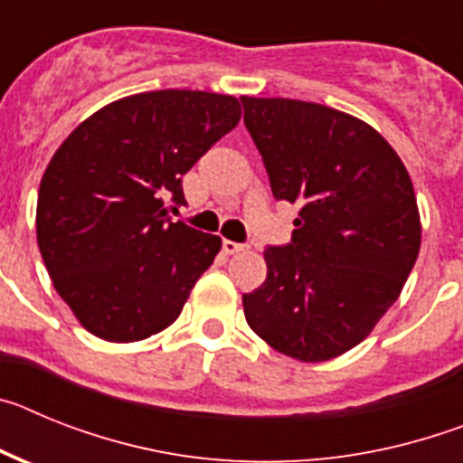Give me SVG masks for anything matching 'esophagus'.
Returning <instances> with one entry per match:
<instances>
[{"instance_id": "1", "label": "esophagus", "mask_w": 463, "mask_h": 463, "mask_svg": "<svg viewBox=\"0 0 463 463\" xmlns=\"http://www.w3.org/2000/svg\"><path fill=\"white\" fill-rule=\"evenodd\" d=\"M222 250L227 252V255H236V252H243L248 250V245L245 243H236V241H222Z\"/></svg>"}]
</instances>
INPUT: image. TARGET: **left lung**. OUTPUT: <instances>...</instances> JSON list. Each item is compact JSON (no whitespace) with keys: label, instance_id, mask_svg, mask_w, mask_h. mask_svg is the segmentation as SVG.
I'll return each mask as SVG.
<instances>
[{"label":"left lung","instance_id":"8db88e82","mask_svg":"<svg viewBox=\"0 0 463 463\" xmlns=\"http://www.w3.org/2000/svg\"><path fill=\"white\" fill-rule=\"evenodd\" d=\"M278 202L298 203L292 241L269 245L245 320L273 350L326 362L369 336L420 252L406 166L373 127L298 99L241 97Z\"/></svg>","mask_w":463,"mask_h":463}]
</instances>
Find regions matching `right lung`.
<instances>
[{"instance_id":"obj_1","label":"right lung","mask_w":463,"mask_h":463,"mask_svg":"<svg viewBox=\"0 0 463 463\" xmlns=\"http://www.w3.org/2000/svg\"><path fill=\"white\" fill-rule=\"evenodd\" d=\"M241 120L234 97L157 90L80 122L41 178L36 241L57 294L113 343L166 329L220 252V236L171 220L183 175Z\"/></svg>"}]
</instances>
